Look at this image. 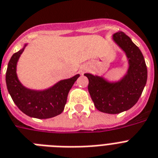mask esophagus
I'll use <instances>...</instances> for the list:
<instances>
[{"label": "esophagus", "instance_id": "34e87169", "mask_svg": "<svg viewBox=\"0 0 158 158\" xmlns=\"http://www.w3.org/2000/svg\"><path fill=\"white\" fill-rule=\"evenodd\" d=\"M85 70H86L85 68H81V72H84Z\"/></svg>", "mask_w": 158, "mask_h": 158}]
</instances>
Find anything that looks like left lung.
Here are the masks:
<instances>
[{"mask_svg": "<svg viewBox=\"0 0 158 158\" xmlns=\"http://www.w3.org/2000/svg\"><path fill=\"white\" fill-rule=\"evenodd\" d=\"M113 40L126 53L128 70L117 82L102 76L84 74L88 79V92L95 107L106 114H119L136 104L145 87L148 71L141 51L123 31L113 35Z\"/></svg>", "mask_w": 158, "mask_h": 158, "instance_id": "8db88e82", "label": "left lung"}]
</instances>
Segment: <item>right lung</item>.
<instances>
[{
  "mask_svg": "<svg viewBox=\"0 0 158 158\" xmlns=\"http://www.w3.org/2000/svg\"><path fill=\"white\" fill-rule=\"evenodd\" d=\"M27 44L10 58L6 70L7 89L14 102L22 112L35 118L45 119L62 113L67 100L68 93L79 77L63 79L44 90H32L24 87L17 75V63Z\"/></svg>",
  "mask_w": 158,
  "mask_h": 158,
  "instance_id": "add662e5",
  "label": "right lung"
}]
</instances>
